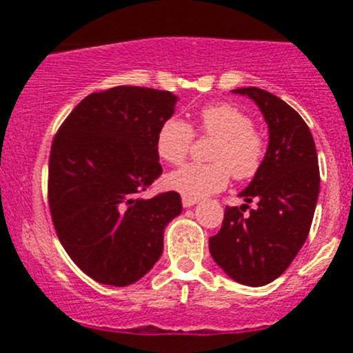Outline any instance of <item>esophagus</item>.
<instances>
[{"label":"esophagus","mask_w":353,"mask_h":353,"mask_svg":"<svg viewBox=\"0 0 353 353\" xmlns=\"http://www.w3.org/2000/svg\"><path fill=\"white\" fill-rule=\"evenodd\" d=\"M197 202H199V199H194V197H182V205H184V208H192Z\"/></svg>","instance_id":"obj_1"}]
</instances>
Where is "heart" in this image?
<instances>
[{
    "label": "heart",
    "instance_id": "b5f03b06",
    "mask_svg": "<svg viewBox=\"0 0 353 353\" xmlns=\"http://www.w3.org/2000/svg\"><path fill=\"white\" fill-rule=\"evenodd\" d=\"M199 131L216 136L210 164L190 163L169 172L165 185L185 197L209 196L228 185L232 171L236 179H249L261 168L265 154L264 137L252 128V119L234 104L219 103L199 111ZM192 129L179 117H169L156 136V151L169 164H179L188 156Z\"/></svg>",
    "mask_w": 353,
    "mask_h": 353
}]
</instances>
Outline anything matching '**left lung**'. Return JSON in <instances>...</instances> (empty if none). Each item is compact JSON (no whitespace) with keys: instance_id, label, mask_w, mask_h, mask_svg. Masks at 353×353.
Instances as JSON below:
<instances>
[{"instance_id":"left-lung-1","label":"left lung","mask_w":353,"mask_h":353,"mask_svg":"<svg viewBox=\"0 0 353 353\" xmlns=\"http://www.w3.org/2000/svg\"><path fill=\"white\" fill-rule=\"evenodd\" d=\"M252 99L269 128L261 168L239 196L258 208L245 218L241 208H225L222 228L209 239L216 264L239 283L261 287L285 272L302 249L319 199L317 149L309 125L295 109L259 88L234 89Z\"/></svg>"}]
</instances>
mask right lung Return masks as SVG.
I'll use <instances>...</instances> for the list:
<instances>
[{
    "label": "right lung",
    "instance_id": "right-lung-1",
    "mask_svg": "<svg viewBox=\"0 0 353 353\" xmlns=\"http://www.w3.org/2000/svg\"><path fill=\"white\" fill-rule=\"evenodd\" d=\"M171 91L117 86L72 109L51 145L48 199L64 250L106 285H131L159 261L177 192L143 199L163 174L156 136L176 111Z\"/></svg>",
    "mask_w": 353,
    "mask_h": 353
}]
</instances>
